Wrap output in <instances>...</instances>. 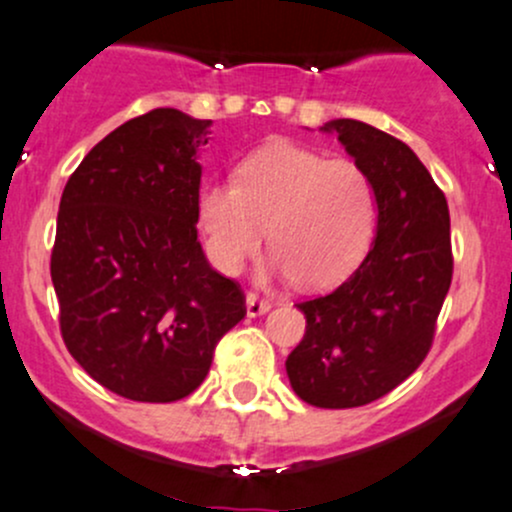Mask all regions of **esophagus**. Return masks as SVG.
I'll use <instances>...</instances> for the list:
<instances>
[{
	"instance_id": "obj_1",
	"label": "esophagus",
	"mask_w": 512,
	"mask_h": 512,
	"mask_svg": "<svg viewBox=\"0 0 512 512\" xmlns=\"http://www.w3.org/2000/svg\"><path fill=\"white\" fill-rule=\"evenodd\" d=\"M245 306H247V316H262L272 309L270 301L262 299L260 294H255V292H247Z\"/></svg>"
}]
</instances>
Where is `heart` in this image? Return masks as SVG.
I'll return each instance as SVG.
<instances>
[{
	"instance_id": "obj_1",
	"label": "heart",
	"mask_w": 512,
	"mask_h": 512,
	"mask_svg": "<svg viewBox=\"0 0 512 512\" xmlns=\"http://www.w3.org/2000/svg\"><path fill=\"white\" fill-rule=\"evenodd\" d=\"M198 228L220 272L238 274L265 245L272 267L328 289L358 270L380 223L378 188L358 161L274 139L238 164V179L198 196Z\"/></svg>"
}]
</instances>
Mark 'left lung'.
I'll return each instance as SVG.
<instances>
[{"mask_svg": "<svg viewBox=\"0 0 512 512\" xmlns=\"http://www.w3.org/2000/svg\"><path fill=\"white\" fill-rule=\"evenodd\" d=\"M346 152L378 188L373 247L341 287L299 301L306 333L287 375L304 402L348 410L380 400L427 358L454 274L449 206L427 166L400 139L333 120Z\"/></svg>", "mask_w": 512, "mask_h": 512, "instance_id": "1", "label": "left lung"}]
</instances>
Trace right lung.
<instances>
[{"label": "right lung", "instance_id": "add662e5", "mask_svg": "<svg viewBox=\"0 0 512 512\" xmlns=\"http://www.w3.org/2000/svg\"><path fill=\"white\" fill-rule=\"evenodd\" d=\"M211 125L174 107L134 117L63 188L51 252L63 343L127 400L191 395L247 314L240 284L215 272L198 242L196 152Z\"/></svg>", "mask_w": 512, "mask_h": 512}]
</instances>
